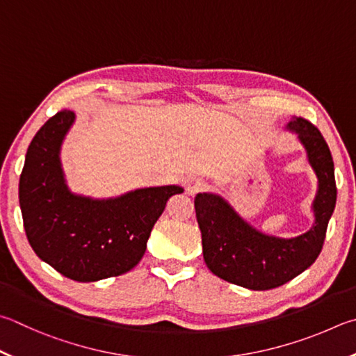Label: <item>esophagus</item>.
Instances as JSON below:
<instances>
[{"label": "esophagus", "mask_w": 356, "mask_h": 356, "mask_svg": "<svg viewBox=\"0 0 356 356\" xmlns=\"http://www.w3.org/2000/svg\"><path fill=\"white\" fill-rule=\"evenodd\" d=\"M205 186H207V184L204 182V180L191 179L190 182L186 184V193H188V195H191V196H195V195H197L199 191L205 190Z\"/></svg>", "instance_id": "34e87169"}]
</instances>
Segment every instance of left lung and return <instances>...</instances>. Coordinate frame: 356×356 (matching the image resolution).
<instances>
[{
  "label": "left lung",
  "instance_id": "8db88e82",
  "mask_svg": "<svg viewBox=\"0 0 356 356\" xmlns=\"http://www.w3.org/2000/svg\"><path fill=\"white\" fill-rule=\"evenodd\" d=\"M286 131L297 135L318 177L312 210L314 222L305 234L280 238L255 229L216 193L195 197L207 268L234 285L264 291L285 285L316 261L336 205L334 165L324 137L312 122L293 116Z\"/></svg>",
  "mask_w": 356,
  "mask_h": 356
}]
</instances>
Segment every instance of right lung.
<instances>
[{"label":"right lung","instance_id":"1","mask_svg":"<svg viewBox=\"0 0 356 356\" xmlns=\"http://www.w3.org/2000/svg\"><path fill=\"white\" fill-rule=\"evenodd\" d=\"M76 115L57 112L28 147L18 186L26 236L37 257L76 282H98L131 270L143 258L151 230L179 185L149 186L93 199L67 185L62 143Z\"/></svg>","mask_w":356,"mask_h":356}]
</instances>
